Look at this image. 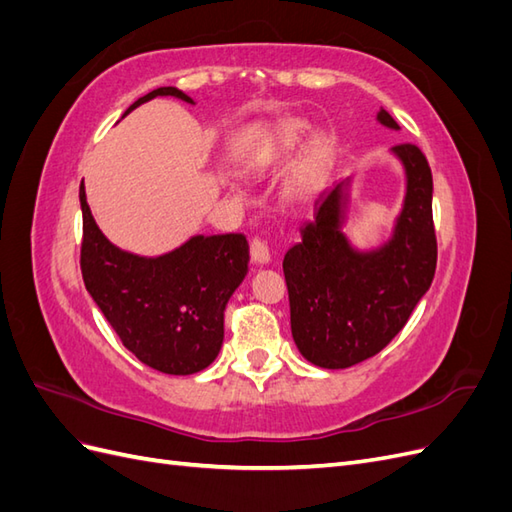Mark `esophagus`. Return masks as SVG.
I'll list each match as a JSON object with an SVG mask.
<instances>
[{
    "label": "esophagus",
    "mask_w": 512,
    "mask_h": 512,
    "mask_svg": "<svg viewBox=\"0 0 512 512\" xmlns=\"http://www.w3.org/2000/svg\"><path fill=\"white\" fill-rule=\"evenodd\" d=\"M250 252H252V258H254L256 265H267V262L271 260V252H269L267 243L262 241V239H258V237H254V239H252V243H250Z\"/></svg>",
    "instance_id": "esophagus-1"
}]
</instances>
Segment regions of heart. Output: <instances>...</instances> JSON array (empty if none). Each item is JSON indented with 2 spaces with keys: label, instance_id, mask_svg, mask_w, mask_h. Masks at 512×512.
Returning <instances> with one entry per match:
<instances>
[{
  "label": "heart",
  "instance_id": "1",
  "mask_svg": "<svg viewBox=\"0 0 512 512\" xmlns=\"http://www.w3.org/2000/svg\"><path fill=\"white\" fill-rule=\"evenodd\" d=\"M309 132V121L305 119H282L275 123L271 134L262 141L258 151L252 158V166L256 170H269L284 164L294 151L301 147ZM333 162V141L329 136H316L312 143L305 147L299 162L294 164L292 175L288 179V194L294 200H307L314 196L320 188V183L327 175V170Z\"/></svg>",
  "mask_w": 512,
  "mask_h": 512
}]
</instances>
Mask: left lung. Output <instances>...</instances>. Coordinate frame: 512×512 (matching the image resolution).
<instances>
[{"mask_svg": "<svg viewBox=\"0 0 512 512\" xmlns=\"http://www.w3.org/2000/svg\"><path fill=\"white\" fill-rule=\"evenodd\" d=\"M384 128L399 130L380 108ZM404 166L406 194L391 237L374 250H356L344 235L350 179L322 192L301 243L284 256L290 329L299 352L324 369H346L378 354L406 327L436 273L433 179L423 151L393 147Z\"/></svg>", "mask_w": 512, "mask_h": 512, "instance_id": "left-lung-1", "label": "left lung"}]
</instances>
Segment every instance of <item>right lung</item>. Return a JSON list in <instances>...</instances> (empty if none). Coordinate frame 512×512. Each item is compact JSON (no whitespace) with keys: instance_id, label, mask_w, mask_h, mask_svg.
<instances>
[{"instance_id":"obj_1","label":"right lung","mask_w":512,"mask_h":512,"mask_svg":"<svg viewBox=\"0 0 512 512\" xmlns=\"http://www.w3.org/2000/svg\"><path fill=\"white\" fill-rule=\"evenodd\" d=\"M158 96L194 104L177 87H160L138 98L126 115ZM79 198L83 282L121 344L162 374L190 376L209 367L224 342L228 299L247 275L245 235H194L168 254L138 256L104 237L83 183Z\"/></svg>"}]
</instances>
